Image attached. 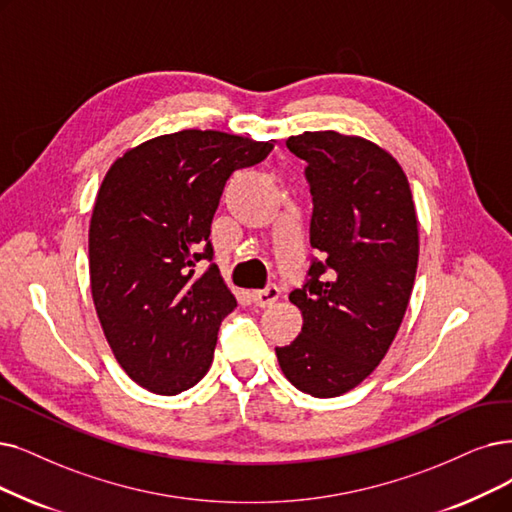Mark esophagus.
I'll use <instances>...</instances> for the list:
<instances>
[{
	"label": "esophagus",
	"mask_w": 512,
	"mask_h": 512,
	"mask_svg": "<svg viewBox=\"0 0 512 512\" xmlns=\"http://www.w3.org/2000/svg\"><path fill=\"white\" fill-rule=\"evenodd\" d=\"M250 296H252V300H254L256 306H262V309H267V306H273V304L277 302V298H279V288H277V285H269V288L256 290V292H252Z\"/></svg>",
	"instance_id": "34e87169"
}]
</instances>
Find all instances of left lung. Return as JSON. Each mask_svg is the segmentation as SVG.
Here are the masks:
<instances>
[{
    "label": "left lung",
    "mask_w": 512,
    "mask_h": 512,
    "mask_svg": "<svg viewBox=\"0 0 512 512\" xmlns=\"http://www.w3.org/2000/svg\"><path fill=\"white\" fill-rule=\"evenodd\" d=\"M304 159L313 195L309 281L290 294L302 332L277 346L298 391L349 393L393 344L418 269V218L399 161L361 136L334 130L285 140Z\"/></svg>",
    "instance_id": "obj_1"
}]
</instances>
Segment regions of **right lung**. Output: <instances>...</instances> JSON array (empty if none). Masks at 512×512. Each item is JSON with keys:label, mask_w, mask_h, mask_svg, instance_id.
I'll return each mask as SVG.
<instances>
[{"label": "right lung", "mask_w": 512, "mask_h": 512, "mask_svg": "<svg viewBox=\"0 0 512 512\" xmlns=\"http://www.w3.org/2000/svg\"><path fill=\"white\" fill-rule=\"evenodd\" d=\"M273 142L218 130L151 138L113 161L90 220V288L124 372L157 395L208 374L218 327L237 300L212 260L210 229L229 176Z\"/></svg>", "instance_id": "add662e5"}]
</instances>
